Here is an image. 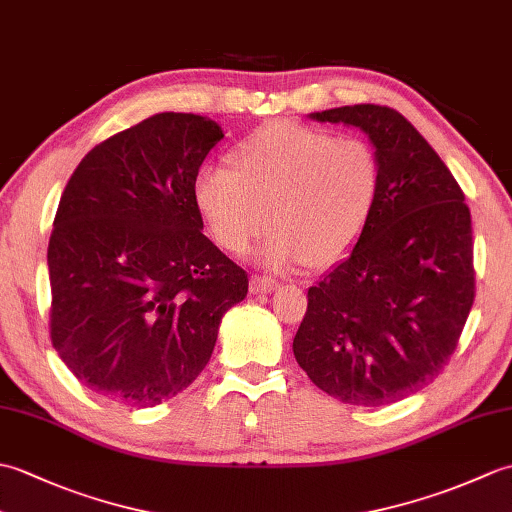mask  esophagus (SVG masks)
Returning a JSON list of instances; mask_svg holds the SVG:
<instances>
[{
  "label": "esophagus",
  "mask_w": 512,
  "mask_h": 512,
  "mask_svg": "<svg viewBox=\"0 0 512 512\" xmlns=\"http://www.w3.org/2000/svg\"><path fill=\"white\" fill-rule=\"evenodd\" d=\"M248 286L253 295H259V292H273L277 288V281L273 277H266V275H253L250 277Z\"/></svg>",
  "instance_id": "esophagus-1"
}]
</instances>
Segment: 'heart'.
I'll list each match as a JSON object with an SVG mask.
<instances>
[{
    "label": "heart",
    "instance_id": "heart-1",
    "mask_svg": "<svg viewBox=\"0 0 512 512\" xmlns=\"http://www.w3.org/2000/svg\"><path fill=\"white\" fill-rule=\"evenodd\" d=\"M224 167H204L193 200L209 233L242 255L262 233L264 262L275 268L339 262L376 211L383 167L363 138L273 123L244 138Z\"/></svg>",
    "mask_w": 512,
    "mask_h": 512
}]
</instances>
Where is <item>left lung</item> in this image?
<instances>
[{
    "mask_svg": "<svg viewBox=\"0 0 512 512\" xmlns=\"http://www.w3.org/2000/svg\"><path fill=\"white\" fill-rule=\"evenodd\" d=\"M312 118L361 127L383 184L350 257L308 290L292 350L325 394L391 405L433 383L458 347L475 299L471 211L449 167L391 107L345 105Z\"/></svg>",
    "mask_w": 512,
    "mask_h": 512,
    "instance_id": "obj_1",
    "label": "left lung"
}]
</instances>
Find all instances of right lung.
<instances>
[{"label":"right lung","mask_w":512,"mask_h":512,"mask_svg":"<svg viewBox=\"0 0 512 512\" xmlns=\"http://www.w3.org/2000/svg\"><path fill=\"white\" fill-rule=\"evenodd\" d=\"M224 138L162 112L96 145L65 184L48 244L50 339L94 394L154 407L209 363L248 275L202 233L193 180Z\"/></svg>","instance_id":"1"}]
</instances>
